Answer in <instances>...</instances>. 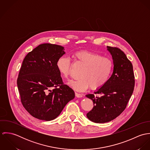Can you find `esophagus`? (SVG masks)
<instances>
[{
    "label": "esophagus",
    "instance_id": "esophagus-1",
    "mask_svg": "<svg viewBox=\"0 0 150 150\" xmlns=\"http://www.w3.org/2000/svg\"><path fill=\"white\" fill-rule=\"evenodd\" d=\"M75 95H76V96L77 97V98H81V97L83 96V95H82V94H81V93H78V92H75Z\"/></svg>",
    "mask_w": 150,
    "mask_h": 150
}]
</instances>
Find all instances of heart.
<instances>
[{
    "label": "heart",
    "mask_w": 150,
    "mask_h": 150,
    "mask_svg": "<svg viewBox=\"0 0 150 150\" xmlns=\"http://www.w3.org/2000/svg\"><path fill=\"white\" fill-rule=\"evenodd\" d=\"M72 57L75 61L84 66V68L80 73V78L69 83V85L73 89L81 92L89 86L92 89H97L106 84L113 69V63L111 59L88 51H77L73 54ZM57 67L64 78H69L71 65L68 57H60L57 62Z\"/></svg>",
    "instance_id": "obj_1"
}]
</instances>
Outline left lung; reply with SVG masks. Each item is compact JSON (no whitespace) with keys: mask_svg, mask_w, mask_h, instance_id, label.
Here are the masks:
<instances>
[{"mask_svg":"<svg viewBox=\"0 0 150 150\" xmlns=\"http://www.w3.org/2000/svg\"><path fill=\"white\" fill-rule=\"evenodd\" d=\"M107 50L113 59L112 74L95 94L86 95L93 103L86 117L95 123L107 122L119 116L127 107L135 83L133 66L125 53L117 47L107 46Z\"/></svg>","mask_w":150,"mask_h":150,"instance_id":"left-lung-1","label":"left lung"}]
</instances>
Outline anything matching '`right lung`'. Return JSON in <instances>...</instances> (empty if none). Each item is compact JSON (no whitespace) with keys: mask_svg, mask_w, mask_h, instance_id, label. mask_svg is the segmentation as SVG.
<instances>
[{"mask_svg":"<svg viewBox=\"0 0 150 150\" xmlns=\"http://www.w3.org/2000/svg\"><path fill=\"white\" fill-rule=\"evenodd\" d=\"M64 50L57 44H40L22 62L17 82L21 101L25 110L39 120L56 118L74 98L73 90L64 84L57 67Z\"/></svg>","mask_w":150,"mask_h":150,"instance_id":"right-lung-1","label":"right lung"}]
</instances>
